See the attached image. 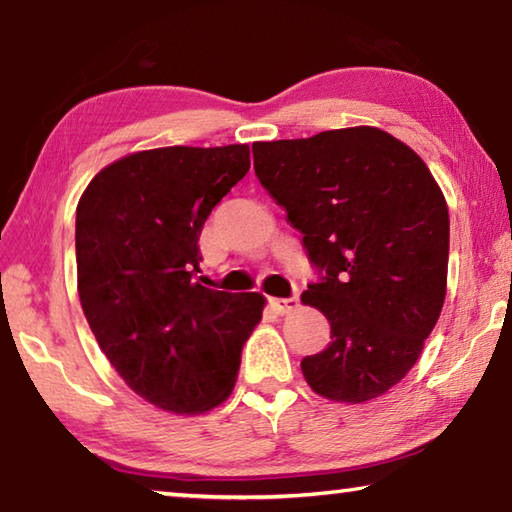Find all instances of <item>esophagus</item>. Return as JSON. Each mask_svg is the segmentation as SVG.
<instances>
[{"mask_svg": "<svg viewBox=\"0 0 512 512\" xmlns=\"http://www.w3.org/2000/svg\"><path fill=\"white\" fill-rule=\"evenodd\" d=\"M300 305L298 296H291V298H271V307L277 311V314H291L293 309Z\"/></svg>", "mask_w": 512, "mask_h": 512, "instance_id": "34e87169", "label": "esophagus"}]
</instances>
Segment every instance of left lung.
<instances>
[{
    "label": "left lung",
    "mask_w": 512,
    "mask_h": 512,
    "mask_svg": "<svg viewBox=\"0 0 512 512\" xmlns=\"http://www.w3.org/2000/svg\"><path fill=\"white\" fill-rule=\"evenodd\" d=\"M255 173L320 280L302 305L332 343L300 363L311 391L361 404L406 377L443 311L449 212L427 164L375 126L255 142Z\"/></svg>",
    "instance_id": "1"
}]
</instances>
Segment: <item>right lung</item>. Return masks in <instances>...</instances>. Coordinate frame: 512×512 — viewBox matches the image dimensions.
I'll return each instance as SVG.
<instances>
[{
  "instance_id": "right-lung-1",
  "label": "right lung",
  "mask_w": 512,
  "mask_h": 512,
  "mask_svg": "<svg viewBox=\"0 0 512 512\" xmlns=\"http://www.w3.org/2000/svg\"><path fill=\"white\" fill-rule=\"evenodd\" d=\"M248 169V144L137 151L103 167L76 207L83 314L126 386L162 411L228 400L262 320V293L194 280L203 223Z\"/></svg>"
}]
</instances>
